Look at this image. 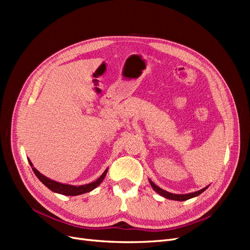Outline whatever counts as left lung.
I'll use <instances>...</instances> for the list:
<instances>
[{"label": "left lung", "mask_w": 250, "mask_h": 250, "mask_svg": "<svg viewBox=\"0 0 250 250\" xmlns=\"http://www.w3.org/2000/svg\"><path fill=\"white\" fill-rule=\"evenodd\" d=\"M149 183H150V185H151V187L153 188V190L155 191V192H157L158 194L160 195H162V196H164L165 198H168V199H172V200H177V201H185V200H188V199H190V198H193V197H196V196H198V195H200L202 192H204L208 188V187L207 188H202V190H200V191H197V192H194V193H190V194H184V195H178V194H172V193H169V192H167V191H165V190H163V188H161L160 187H157L152 180H149Z\"/></svg>", "instance_id": "obj_1"}]
</instances>
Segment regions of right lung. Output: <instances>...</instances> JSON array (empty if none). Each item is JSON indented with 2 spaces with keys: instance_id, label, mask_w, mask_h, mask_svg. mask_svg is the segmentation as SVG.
Listing matches in <instances>:
<instances>
[{
  "instance_id": "1",
  "label": "right lung",
  "mask_w": 250,
  "mask_h": 250,
  "mask_svg": "<svg viewBox=\"0 0 250 250\" xmlns=\"http://www.w3.org/2000/svg\"><path fill=\"white\" fill-rule=\"evenodd\" d=\"M29 164L32 167V170L35 173V175L37 176V178H39L44 186H46L47 188H49L50 190L53 191V192L62 194V195H66V196H77V195H81V194H84V193L93 191L94 188H96L98 186H99L102 183V180L104 179L105 175H106V173H107V169H106V170L104 171V173L102 174V175L99 178H98L96 181H94V183L77 187V186L60 184V183H57V181H54V180H52V179H50V178H48L46 176H43L42 174H41L39 171H37L33 167L32 163L30 162V161H29Z\"/></svg>"
}]
</instances>
